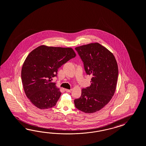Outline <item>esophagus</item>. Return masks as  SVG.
I'll use <instances>...</instances> for the list:
<instances>
[{"mask_svg": "<svg viewBox=\"0 0 146 146\" xmlns=\"http://www.w3.org/2000/svg\"><path fill=\"white\" fill-rule=\"evenodd\" d=\"M72 90V89H70V90H69V89H65V91L66 92H71Z\"/></svg>", "mask_w": 146, "mask_h": 146, "instance_id": "obj_1", "label": "esophagus"}]
</instances>
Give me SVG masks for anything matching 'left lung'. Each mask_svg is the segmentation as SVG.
<instances>
[{
  "instance_id": "8db88e82",
  "label": "left lung",
  "mask_w": 146,
  "mask_h": 146,
  "mask_svg": "<svg viewBox=\"0 0 146 146\" xmlns=\"http://www.w3.org/2000/svg\"><path fill=\"white\" fill-rule=\"evenodd\" d=\"M86 73L91 75V86L82 90L81 96L74 100L79 110L92 113L110 102L116 89L118 76L117 62L113 54L99 43L75 47Z\"/></svg>"
}]
</instances>
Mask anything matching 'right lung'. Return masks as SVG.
Masks as SVG:
<instances>
[{"label":"right lung","instance_id":"right-lung-1","mask_svg":"<svg viewBox=\"0 0 146 146\" xmlns=\"http://www.w3.org/2000/svg\"><path fill=\"white\" fill-rule=\"evenodd\" d=\"M76 56L72 48L41 45L33 50L21 68V80L26 96L40 109H47L56 105L61 92L52 78L57 76L58 69Z\"/></svg>","mask_w":146,"mask_h":146}]
</instances>
